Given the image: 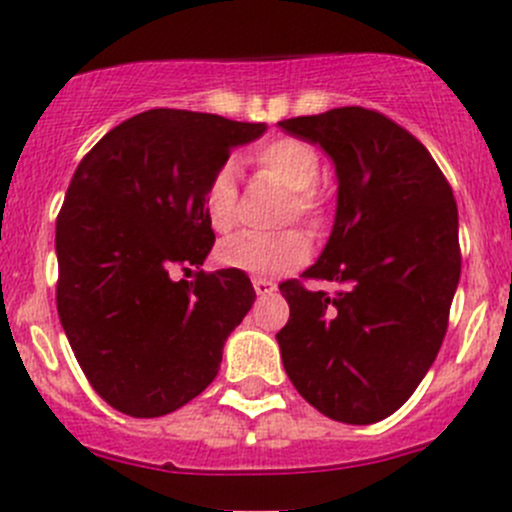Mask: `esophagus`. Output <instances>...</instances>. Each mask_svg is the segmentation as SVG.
<instances>
[{"instance_id": "esophagus-1", "label": "esophagus", "mask_w": 512, "mask_h": 512, "mask_svg": "<svg viewBox=\"0 0 512 512\" xmlns=\"http://www.w3.org/2000/svg\"><path fill=\"white\" fill-rule=\"evenodd\" d=\"M254 288L258 296H268V293L276 291V286L271 281H266V278H254Z\"/></svg>"}]
</instances>
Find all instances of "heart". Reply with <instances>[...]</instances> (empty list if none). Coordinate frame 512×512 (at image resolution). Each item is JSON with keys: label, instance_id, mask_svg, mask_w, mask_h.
<instances>
[{"label": "heart", "instance_id": "b5f03b06", "mask_svg": "<svg viewBox=\"0 0 512 512\" xmlns=\"http://www.w3.org/2000/svg\"><path fill=\"white\" fill-rule=\"evenodd\" d=\"M251 164L261 174L281 184L288 191L283 219H298L311 231H318L328 214V196L318 186L321 176V156L316 146L296 136H273L258 144L249 154ZM236 204H239V186L236 169L231 161L216 166L204 189V211L211 229L226 234L236 224ZM311 254L308 236L298 229H286L273 236L239 234L226 239L219 246V263L236 271L254 273V276H278L291 268L301 266Z\"/></svg>", "mask_w": 512, "mask_h": 512}]
</instances>
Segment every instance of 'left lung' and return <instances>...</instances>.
<instances>
[{
	"instance_id": "1",
	"label": "left lung",
	"mask_w": 512,
	"mask_h": 512,
	"mask_svg": "<svg viewBox=\"0 0 512 512\" xmlns=\"http://www.w3.org/2000/svg\"><path fill=\"white\" fill-rule=\"evenodd\" d=\"M336 164L333 234L303 280H336V297L278 283L291 316L276 333L296 391L323 416L353 426L396 413L448 331L460 278L458 206L426 146L363 106L283 119Z\"/></svg>"
}]
</instances>
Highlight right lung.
<instances>
[{"label":"right lung","mask_w":512,"mask_h":512,"mask_svg":"<svg viewBox=\"0 0 512 512\" xmlns=\"http://www.w3.org/2000/svg\"><path fill=\"white\" fill-rule=\"evenodd\" d=\"M263 129L151 109L114 126L74 171L57 216L59 321L86 381L126 416L159 418L199 396L254 306L244 271H201L216 241L204 189Z\"/></svg>","instance_id":"right-lung-1"}]
</instances>
